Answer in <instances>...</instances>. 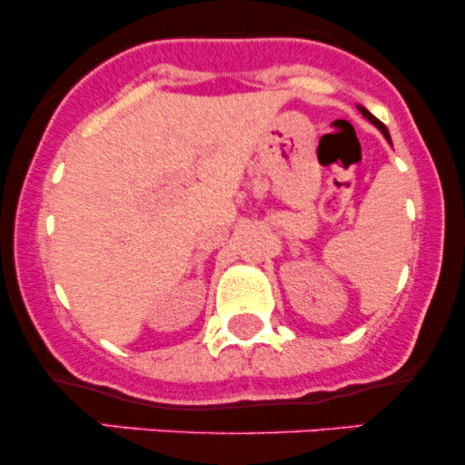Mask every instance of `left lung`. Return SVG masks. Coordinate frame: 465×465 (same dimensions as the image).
I'll return each instance as SVG.
<instances>
[{"mask_svg": "<svg viewBox=\"0 0 465 465\" xmlns=\"http://www.w3.org/2000/svg\"><path fill=\"white\" fill-rule=\"evenodd\" d=\"M359 111H361V114H362V117H367V120H370V122H371V124H373V126H376V129H378V131H381V133H382V135H385V140H387L389 143H391V135H389L387 126H385V124H382V122H381V120H378V117H373V115L370 114V111H367V109H365V106H361V104H359Z\"/></svg>", "mask_w": 465, "mask_h": 465, "instance_id": "8db88e82", "label": "left lung"}]
</instances>
